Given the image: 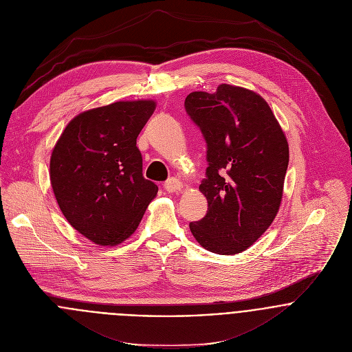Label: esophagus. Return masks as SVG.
<instances>
[{
    "label": "esophagus",
    "mask_w": 352,
    "mask_h": 352,
    "mask_svg": "<svg viewBox=\"0 0 352 352\" xmlns=\"http://www.w3.org/2000/svg\"><path fill=\"white\" fill-rule=\"evenodd\" d=\"M165 190L169 191V192H176V191H180L183 188V183L176 179V177H170L165 184H164Z\"/></svg>",
    "instance_id": "esophagus-1"
}]
</instances>
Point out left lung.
Returning a JSON list of instances; mask_svg holds the SVG:
<instances>
[{
	"instance_id": "8db88e82",
	"label": "left lung",
	"mask_w": 352,
	"mask_h": 352,
	"mask_svg": "<svg viewBox=\"0 0 352 352\" xmlns=\"http://www.w3.org/2000/svg\"><path fill=\"white\" fill-rule=\"evenodd\" d=\"M184 105L205 137L209 164L199 184L208 210L190 230L210 252H243L266 232L282 204L286 134L269 104L244 87L219 85L212 94L192 91Z\"/></svg>"
}]
</instances>
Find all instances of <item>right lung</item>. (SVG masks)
Instances as JSON below:
<instances>
[{
    "label": "right lung",
    "mask_w": 352,
    "mask_h": 352,
    "mask_svg": "<svg viewBox=\"0 0 352 352\" xmlns=\"http://www.w3.org/2000/svg\"><path fill=\"white\" fill-rule=\"evenodd\" d=\"M154 100L116 101L83 111L59 135L50 180L63 217L101 247L127 240L158 186L143 176L137 135L154 113Z\"/></svg>",
    "instance_id": "obj_1"
}]
</instances>
